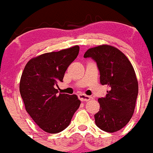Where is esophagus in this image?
Instances as JSON below:
<instances>
[{
    "mask_svg": "<svg viewBox=\"0 0 153 153\" xmlns=\"http://www.w3.org/2000/svg\"><path fill=\"white\" fill-rule=\"evenodd\" d=\"M79 99L82 101V102H85V101H88V100H91V97H88L87 95H84V94H79Z\"/></svg>",
    "mask_w": 153,
    "mask_h": 153,
    "instance_id": "obj_1",
    "label": "esophagus"
}]
</instances>
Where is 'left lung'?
Here are the masks:
<instances>
[{
	"mask_svg": "<svg viewBox=\"0 0 153 153\" xmlns=\"http://www.w3.org/2000/svg\"><path fill=\"white\" fill-rule=\"evenodd\" d=\"M84 57L97 62L100 82L108 87L106 96L98 99L100 111L95 114V123L102 131L116 132L129 123L134 114L139 90L134 68L125 54L111 45L89 48Z\"/></svg>",
	"mask_w": 153,
	"mask_h": 153,
	"instance_id": "obj_1",
	"label": "left lung"
}]
</instances>
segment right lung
I'll return each mask as SVG.
<instances>
[{"label": "right lung", "mask_w": 153, "mask_h": 153, "mask_svg": "<svg viewBox=\"0 0 153 153\" xmlns=\"http://www.w3.org/2000/svg\"><path fill=\"white\" fill-rule=\"evenodd\" d=\"M79 52L78 45L35 56L25 66L19 91L25 108L45 132L56 134L67 127L79 107L76 95L57 94V82Z\"/></svg>", "instance_id": "add662e5"}]
</instances>
